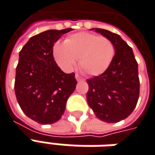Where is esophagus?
<instances>
[{"mask_svg": "<svg viewBox=\"0 0 155 155\" xmlns=\"http://www.w3.org/2000/svg\"><path fill=\"white\" fill-rule=\"evenodd\" d=\"M75 79H76V81H84V79H83L81 76H80L79 74H75Z\"/></svg>", "mask_w": 155, "mask_h": 155, "instance_id": "esophagus-1", "label": "esophagus"}]
</instances>
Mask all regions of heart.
<instances>
[{
    "mask_svg": "<svg viewBox=\"0 0 155 155\" xmlns=\"http://www.w3.org/2000/svg\"><path fill=\"white\" fill-rule=\"evenodd\" d=\"M52 54L58 66L71 71L80 58V67L90 75L104 73L114 56V45L105 37L90 32H78L67 38L64 43H56Z\"/></svg>",
    "mask_w": 155,
    "mask_h": 155,
    "instance_id": "obj_1",
    "label": "heart"
}]
</instances>
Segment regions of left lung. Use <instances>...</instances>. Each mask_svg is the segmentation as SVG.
I'll return each instance as SVG.
<instances>
[{
	"mask_svg": "<svg viewBox=\"0 0 155 155\" xmlns=\"http://www.w3.org/2000/svg\"><path fill=\"white\" fill-rule=\"evenodd\" d=\"M91 30L111 41L115 55L103 74L87 80L88 105L100 120L117 123L128 117L137 104L140 93L138 64L132 49L119 35L100 28Z\"/></svg>",
	"mask_w": 155,
	"mask_h": 155,
	"instance_id": "8db88e82",
	"label": "left lung"
}]
</instances>
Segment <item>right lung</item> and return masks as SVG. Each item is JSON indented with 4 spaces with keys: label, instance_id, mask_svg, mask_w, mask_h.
Masks as SVG:
<instances>
[{
    "label": "right lung",
    "instance_id": "1",
    "mask_svg": "<svg viewBox=\"0 0 155 155\" xmlns=\"http://www.w3.org/2000/svg\"><path fill=\"white\" fill-rule=\"evenodd\" d=\"M72 31L48 30L30 38L19 51L14 91L21 110L31 119L51 124L63 114L77 81L74 74H65L52 54L54 44Z\"/></svg>",
    "mask_w": 155,
    "mask_h": 155
}]
</instances>
